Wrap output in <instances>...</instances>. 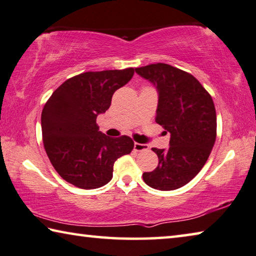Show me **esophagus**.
<instances>
[{
    "label": "esophagus",
    "mask_w": 256,
    "mask_h": 256,
    "mask_svg": "<svg viewBox=\"0 0 256 256\" xmlns=\"http://www.w3.org/2000/svg\"><path fill=\"white\" fill-rule=\"evenodd\" d=\"M148 146L146 144H140V143H134V150L135 152H143V150H148Z\"/></svg>",
    "instance_id": "obj_1"
}]
</instances>
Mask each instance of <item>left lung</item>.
Returning a JSON list of instances; mask_svg holds the SVG:
<instances>
[{"label": "left lung", "mask_w": 256, "mask_h": 256, "mask_svg": "<svg viewBox=\"0 0 256 256\" xmlns=\"http://www.w3.org/2000/svg\"><path fill=\"white\" fill-rule=\"evenodd\" d=\"M156 86V121L170 132L169 148H152L158 166L144 172L146 185L158 190L185 186L208 161L216 137V113L211 95L190 74L166 64L135 69Z\"/></svg>", "instance_id": "1"}]
</instances>
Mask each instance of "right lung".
Returning <instances> with one entry per match:
<instances>
[{
  "label": "right lung",
  "instance_id": "add662e5",
  "mask_svg": "<svg viewBox=\"0 0 256 256\" xmlns=\"http://www.w3.org/2000/svg\"><path fill=\"white\" fill-rule=\"evenodd\" d=\"M132 76V68L84 72L58 87L44 106L40 121L46 154L71 185L82 190L106 185L116 158L132 150L130 137H108L96 124L114 92Z\"/></svg>",
  "mask_w": 256,
  "mask_h": 256
}]
</instances>
